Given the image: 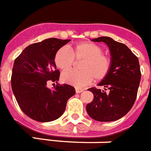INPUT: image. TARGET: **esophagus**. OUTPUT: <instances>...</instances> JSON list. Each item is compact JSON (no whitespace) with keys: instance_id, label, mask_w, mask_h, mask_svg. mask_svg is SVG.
I'll use <instances>...</instances> for the list:
<instances>
[{"instance_id":"34e87169","label":"esophagus","mask_w":151,"mask_h":151,"mask_svg":"<svg viewBox=\"0 0 151 151\" xmlns=\"http://www.w3.org/2000/svg\"><path fill=\"white\" fill-rule=\"evenodd\" d=\"M83 91V89H81V88H76V93H80Z\"/></svg>"}]
</instances>
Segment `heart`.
<instances>
[{
    "label": "heart",
    "mask_w": 151,
    "mask_h": 151,
    "mask_svg": "<svg viewBox=\"0 0 151 151\" xmlns=\"http://www.w3.org/2000/svg\"><path fill=\"white\" fill-rule=\"evenodd\" d=\"M75 59L83 61L80 72H66L71 69ZM55 65L63 71L61 79L64 83L81 87L90 84L94 79L96 82L102 81L108 76L111 68V59L103 53V48L97 43L90 41L79 42L70 47L69 50L61 47L55 55Z\"/></svg>",
    "instance_id": "obj_1"
}]
</instances>
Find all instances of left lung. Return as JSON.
I'll return each mask as SVG.
<instances>
[{
    "label": "left lung",
    "mask_w": 151,
    "mask_h": 151,
    "mask_svg": "<svg viewBox=\"0 0 151 151\" xmlns=\"http://www.w3.org/2000/svg\"><path fill=\"white\" fill-rule=\"evenodd\" d=\"M108 45L111 59V68L105 79L98 86L104 89H88L93 93V100L86 105V111L99 122H113L129 111L137 99L141 79L138 58L124 43L111 37L93 39Z\"/></svg>",
    "instance_id": "obj_1"
}]
</instances>
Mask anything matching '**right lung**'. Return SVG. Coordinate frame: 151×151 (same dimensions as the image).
<instances>
[{
  "instance_id": "1",
  "label": "right lung",
  "mask_w": 151,
  "mask_h": 151,
  "mask_svg": "<svg viewBox=\"0 0 151 151\" xmlns=\"http://www.w3.org/2000/svg\"><path fill=\"white\" fill-rule=\"evenodd\" d=\"M70 40L50 38L28 46L14 60L12 88L21 110L30 119L40 122L56 120L65 111L68 99L76 93L68 84L49 89L48 82L58 83L60 72L55 55Z\"/></svg>"
}]
</instances>
